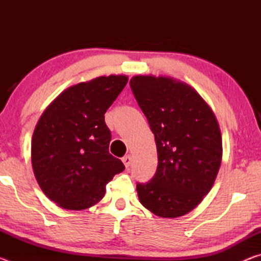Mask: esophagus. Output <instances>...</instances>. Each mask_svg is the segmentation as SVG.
<instances>
[{
    "label": "esophagus",
    "instance_id": "1",
    "mask_svg": "<svg viewBox=\"0 0 261 261\" xmlns=\"http://www.w3.org/2000/svg\"><path fill=\"white\" fill-rule=\"evenodd\" d=\"M122 161H123V163H124V166L127 168V167H129V166L131 165L132 158H131V155H125L124 158L122 159Z\"/></svg>",
    "mask_w": 261,
    "mask_h": 261
}]
</instances>
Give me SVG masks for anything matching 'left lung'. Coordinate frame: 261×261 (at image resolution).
<instances>
[{"instance_id": "1", "label": "left lung", "mask_w": 261, "mask_h": 261, "mask_svg": "<svg viewBox=\"0 0 261 261\" xmlns=\"http://www.w3.org/2000/svg\"><path fill=\"white\" fill-rule=\"evenodd\" d=\"M131 90L155 137L158 168L137 184L141 205L161 218H178L210 192L222 160L214 113L188 84L170 77L135 76Z\"/></svg>"}]
</instances>
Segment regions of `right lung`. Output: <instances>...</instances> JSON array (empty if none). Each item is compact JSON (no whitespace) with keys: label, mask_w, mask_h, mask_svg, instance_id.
Returning <instances> with one entry per match:
<instances>
[{"label":"right lung","mask_w":261,"mask_h":261,"mask_svg":"<svg viewBox=\"0 0 261 261\" xmlns=\"http://www.w3.org/2000/svg\"><path fill=\"white\" fill-rule=\"evenodd\" d=\"M124 74L92 79L62 92L35 126L31 159L42 192L62 208L81 211L102 199L106 185L124 170L109 153L105 113L126 85Z\"/></svg>","instance_id":"right-lung-1"}]
</instances>
